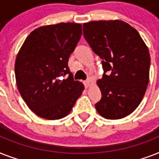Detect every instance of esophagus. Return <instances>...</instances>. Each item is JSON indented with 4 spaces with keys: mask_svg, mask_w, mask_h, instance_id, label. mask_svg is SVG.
Here are the masks:
<instances>
[{
    "mask_svg": "<svg viewBox=\"0 0 159 159\" xmlns=\"http://www.w3.org/2000/svg\"><path fill=\"white\" fill-rule=\"evenodd\" d=\"M83 83H84V86L86 88H87V87H89V85H90L89 81H85V82H83Z\"/></svg>",
    "mask_w": 159,
    "mask_h": 159,
    "instance_id": "34e87169",
    "label": "esophagus"
}]
</instances>
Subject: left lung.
<instances>
[{
    "label": "left lung",
    "instance_id": "obj_1",
    "mask_svg": "<svg viewBox=\"0 0 159 159\" xmlns=\"http://www.w3.org/2000/svg\"><path fill=\"white\" fill-rule=\"evenodd\" d=\"M83 35L102 59L104 73L97 81L102 99L95 104L106 119L118 120L140 104L149 79L150 55L139 34L121 20L83 24Z\"/></svg>",
    "mask_w": 159,
    "mask_h": 159
}]
</instances>
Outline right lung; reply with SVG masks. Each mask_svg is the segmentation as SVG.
<instances>
[{
  "mask_svg": "<svg viewBox=\"0 0 159 159\" xmlns=\"http://www.w3.org/2000/svg\"><path fill=\"white\" fill-rule=\"evenodd\" d=\"M81 36L80 24L42 26L31 32L19 51L15 64L18 90L41 118L67 116L84 90L67 65Z\"/></svg>",
  "mask_w": 159,
  "mask_h": 159,
  "instance_id": "1",
  "label": "right lung"
}]
</instances>
